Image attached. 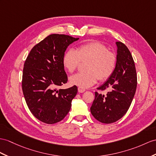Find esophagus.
Returning <instances> with one entry per match:
<instances>
[{
  "label": "esophagus",
  "instance_id": "obj_1",
  "mask_svg": "<svg viewBox=\"0 0 156 156\" xmlns=\"http://www.w3.org/2000/svg\"><path fill=\"white\" fill-rule=\"evenodd\" d=\"M78 91H79V93H83L85 91V89L84 88H83V87H78Z\"/></svg>",
  "mask_w": 156,
  "mask_h": 156
}]
</instances>
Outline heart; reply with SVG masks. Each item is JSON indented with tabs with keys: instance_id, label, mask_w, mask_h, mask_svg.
<instances>
[{
	"instance_id": "heart-1",
	"label": "heart",
	"mask_w": 156,
	"mask_h": 156,
	"mask_svg": "<svg viewBox=\"0 0 156 156\" xmlns=\"http://www.w3.org/2000/svg\"><path fill=\"white\" fill-rule=\"evenodd\" d=\"M88 60L85 73H77L69 78L71 84L87 88L100 81L107 80L114 73L116 66V56L108 51L107 48L99 41L83 44L75 51L68 49L64 54L62 63L69 73L77 69L79 63Z\"/></svg>"
}]
</instances>
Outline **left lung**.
Listing matches in <instances>:
<instances>
[{
	"label": "left lung",
	"mask_w": 156,
	"mask_h": 156,
	"mask_svg": "<svg viewBox=\"0 0 156 156\" xmlns=\"http://www.w3.org/2000/svg\"><path fill=\"white\" fill-rule=\"evenodd\" d=\"M116 66L111 77L98 87L108 89L106 94L94 93L90 107L92 115L99 122L111 124L120 119L130 108L137 87V76L134 59L128 48L116 41Z\"/></svg>",
	"instance_id": "left-lung-1"
}]
</instances>
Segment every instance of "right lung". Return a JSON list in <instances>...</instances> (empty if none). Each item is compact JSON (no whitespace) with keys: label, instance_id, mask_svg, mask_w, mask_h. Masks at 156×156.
Instances as JSON below:
<instances>
[{"label":"right lung","instance_id":"1","mask_svg":"<svg viewBox=\"0 0 156 156\" xmlns=\"http://www.w3.org/2000/svg\"><path fill=\"white\" fill-rule=\"evenodd\" d=\"M79 38L51 34L34 45L26 58L22 88L30 112L44 123L62 120L69 112L77 86L58 89L67 81L62 63L67 48Z\"/></svg>","mask_w":156,"mask_h":156}]
</instances>
